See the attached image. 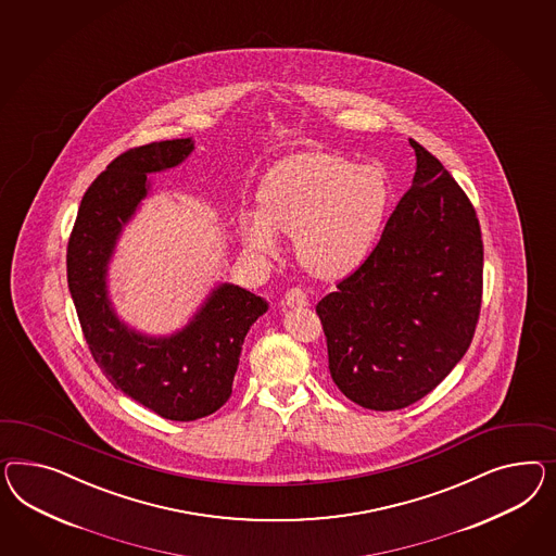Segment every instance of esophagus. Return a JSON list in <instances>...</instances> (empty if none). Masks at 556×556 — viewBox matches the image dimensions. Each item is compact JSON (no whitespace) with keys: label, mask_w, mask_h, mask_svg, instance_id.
Returning <instances> with one entry per match:
<instances>
[{"label":"esophagus","mask_w":556,"mask_h":556,"mask_svg":"<svg viewBox=\"0 0 556 556\" xmlns=\"http://www.w3.org/2000/svg\"><path fill=\"white\" fill-rule=\"evenodd\" d=\"M285 304L286 306H290V308H296V306H306V304H308L306 292H304L302 288H290V290L286 292Z\"/></svg>","instance_id":"1"}]
</instances>
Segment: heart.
<instances>
[{
  "label": "heart",
  "mask_w": 556,
  "mask_h": 556,
  "mask_svg": "<svg viewBox=\"0 0 556 556\" xmlns=\"http://www.w3.org/2000/svg\"><path fill=\"white\" fill-rule=\"evenodd\" d=\"M260 215H241V238L260 254L278 252V233L294 238L302 268L334 280L359 268L380 238L390 187L374 166L329 152L280 160L257 191Z\"/></svg>",
  "instance_id": "heart-1"
}]
</instances>
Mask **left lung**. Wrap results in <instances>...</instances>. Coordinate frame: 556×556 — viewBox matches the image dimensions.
<instances>
[{
    "instance_id": "1",
    "label": "left lung",
    "mask_w": 556,
    "mask_h": 556,
    "mask_svg": "<svg viewBox=\"0 0 556 556\" xmlns=\"http://www.w3.org/2000/svg\"><path fill=\"white\" fill-rule=\"evenodd\" d=\"M413 187L364 264L317 304L337 388L369 410H400L459 364L476 333L483 241L476 208L410 140Z\"/></svg>"
}]
</instances>
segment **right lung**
I'll use <instances>...</instances> for the list:
<instances>
[{"mask_svg": "<svg viewBox=\"0 0 556 556\" xmlns=\"http://www.w3.org/2000/svg\"><path fill=\"white\" fill-rule=\"evenodd\" d=\"M192 138L131 148L97 176L80 201L66 250V280L80 329L117 390L162 418L189 422L231 396L243 339L268 302L229 282L217 285L173 334L140 333L117 317L108 271L117 239L143 199L150 176L191 156Z\"/></svg>", "mask_w": 556, "mask_h": 556, "instance_id": "obj_1", "label": "right lung"}]
</instances>
